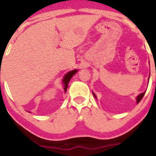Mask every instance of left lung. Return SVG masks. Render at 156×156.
Here are the masks:
<instances>
[{"label":"left lung","instance_id":"obj_1","mask_svg":"<svg viewBox=\"0 0 156 156\" xmlns=\"http://www.w3.org/2000/svg\"><path fill=\"white\" fill-rule=\"evenodd\" d=\"M144 93H145V92H143V93H141L139 95H138V96H137V103H138V102H139L141 100V99H142L143 96H144ZM93 95H94V96H95V94H93Z\"/></svg>","mask_w":156,"mask_h":156}]
</instances>
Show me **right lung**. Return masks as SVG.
I'll use <instances>...</instances> for the list:
<instances>
[{"instance_id": "obj_1", "label": "right lung", "mask_w": 156, "mask_h": 156, "mask_svg": "<svg viewBox=\"0 0 156 156\" xmlns=\"http://www.w3.org/2000/svg\"><path fill=\"white\" fill-rule=\"evenodd\" d=\"M76 72L77 70H74V71H70V72H68V74L64 76V79H63V83L64 84V91H65V92H67V88H68V82H69L71 78L73 77V75H75Z\"/></svg>"}]
</instances>
